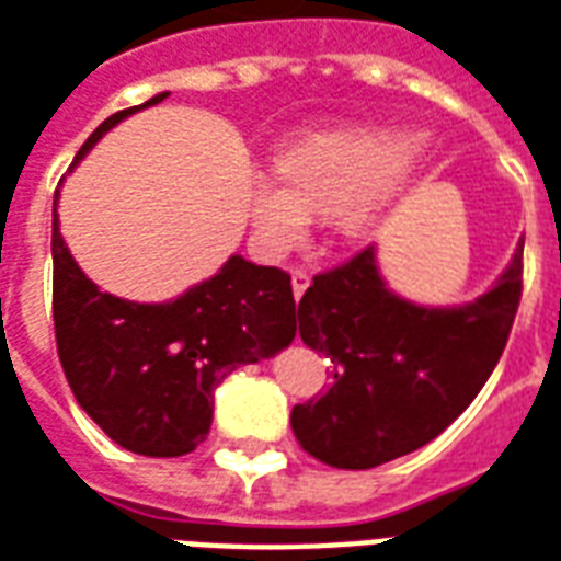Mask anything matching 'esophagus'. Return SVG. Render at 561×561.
<instances>
[{
	"mask_svg": "<svg viewBox=\"0 0 561 561\" xmlns=\"http://www.w3.org/2000/svg\"><path fill=\"white\" fill-rule=\"evenodd\" d=\"M307 286H310V272L301 268V265H296V268H293V296H296V301L305 296Z\"/></svg>",
	"mask_w": 561,
	"mask_h": 561,
	"instance_id": "34e87169",
	"label": "esophagus"
}]
</instances>
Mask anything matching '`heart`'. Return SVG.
I'll return each instance as SVG.
<instances>
[{
	"instance_id": "obj_1",
	"label": "heart",
	"mask_w": 561,
	"mask_h": 561,
	"mask_svg": "<svg viewBox=\"0 0 561 561\" xmlns=\"http://www.w3.org/2000/svg\"><path fill=\"white\" fill-rule=\"evenodd\" d=\"M411 138L393 129H340L301 138L277 168L251 171V225L256 245L289 254L307 242L316 216H334L343 239L378 227L411 171Z\"/></svg>"
}]
</instances>
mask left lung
I'll return each instance as SVG.
<instances>
[{"instance_id": "1", "label": "left lung", "mask_w": 561, "mask_h": 561, "mask_svg": "<svg viewBox=\"0 0 561 561\" xmlns=\"http://www.w3.org/2000/svg\"><path fill=\"white\" fill-rule=\"evenodd\" d=\"M520 293L524 242L494 289L465 307L393 296L373 245L319 272L298 301V334L334 364V381L293 408L301 449L340 470H369L435 440L494 373Z\"/></svg>"}]
</instances>
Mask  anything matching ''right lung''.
I'll list each match as a JSON object with an SVG mask.
<instances>
[{
    "label": "right lung",
    "instance_id": "add662e5",
    "mask_svg": "<svg viewBox=\"0 0 561 561\" xmlns=\"http://www.w3.org/2000/svg\"><path fill=\"white\" fill-rule=\"evenodd\" d=\"M141 105L105 117L76 162ZM293 280L277 265L230 256L225 268L165 305L100 293L67 251L53 204V319L65 378L105 435L129 453L176 458L204 444L213 390L236 366L272 357L296 336Z\"/></svg>",
    "mask_w": 561,
    "mask_h": 561
}]
</instances>
